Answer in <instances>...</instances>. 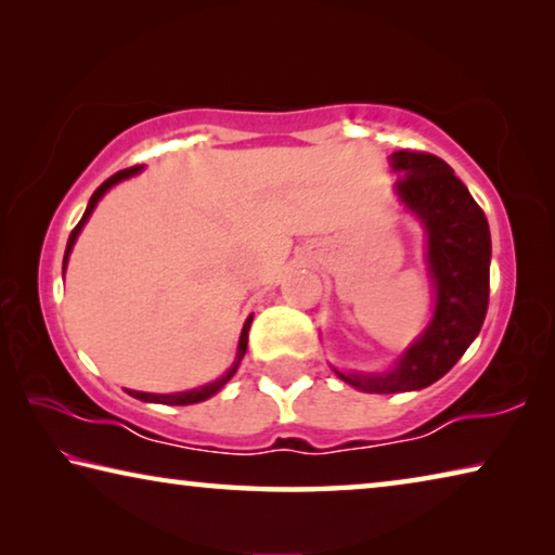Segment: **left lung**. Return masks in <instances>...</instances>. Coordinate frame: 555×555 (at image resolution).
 <instances>
[{
  "label": "left lung",
  "instance_id": "8db88e82",
  "mask_svg": "<svg viewBox=\"0 0 555 555\" xmlns=\"http://www.w3.org/2000/svg\"><path fill=\"white\" fill-rule=\"evenodd\" d=\"M401 173L393 198L426 234V267L434 286V313L416 340L384 372H333L364 393L418 391L438 382L465 354L490 304V224L465 183L443 158L393 152Z\"/></svg>",
  "mask_w": 555,
  "mask_h": 555
}]
</instances>
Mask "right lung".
Listing matches in <instances>:
<instances>
[{"instance_id":"1","label":"right lung","mask_w":555,"mask_h":555,"mask_svg":"<svg viewBox=\"0 0 555 555\" xmlns=\"http://www.w3.org/2000/svg\"><path fill=\"white\" fill-rule=\"evenodd\" d=\"M144 171V166H131V168H125V171H117L115 176H109L105 183H102L95 193H92V198H90V203H88V208H86V215H82V220L75 224V230L70 232V237H68V247H65V257H63V274H65V267H68V259H70V251H73V244H75V240H78V234L82 232V228H86V222L90 220V215H92V210L98 208V203L102 201V195H105L109 188H115L117 183H121V181H127V178H131V176H137V173H142ZM249 325H251V315L247 318V321H244V325H242V333H240V343H237V354H234V362H232V367L222 374V377H218L215 382H208V384H203V387H198V389H188V391H173V393H152V391H134V389H125L129 397H134V399H139V401H146V403H166V406H188V403H201V401H205V399H210V397H215V393H218L224 384H228L232 377H234V372H237V367H240V362H242V357H244V352H247V337H249Z\"/></svg>"}]
</instances>
